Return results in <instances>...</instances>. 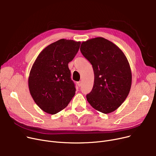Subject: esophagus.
I'll return each mask as SVG.
<instances>
[{"label": "esophagus", "instance_id": "esophagus-1", "mask_svg": "<svg viewBox=\"0 0 156 156\" xmlns=\"http://www.w3.org/2000/svg\"><path fill=\"white\" fill-rule=\"evenodd\" d=\"M77 85L79 87H81V81H78V82H77Z\"/></svg>", "mask_w": 156, "mask_h": 156}]
</instances>
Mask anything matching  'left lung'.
<instances>
[{
    "label": "left lung",
    "mask_w": 156,
    "mask_h": 156,
    "mask_svg": "<svg viewBox=\"0 0 156 156\" xmlns=\"http://www.w3.org/2000/svg\"><path fill=\"white\" fill-rule=\"evenodd\" d=\"M80 51L94 73L93 88L87 95L88 102L102 113L113 112L126 99L132 85V72L125 55L102 37L82 42Z\"/></svg>",
    "instance_id": "obj_1"
}]
</instances>
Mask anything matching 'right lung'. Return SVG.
Masks as SVG:
<instances>
[{"mask_svg": "<svg viewBox=\"0 0 156 156\" xmlns=\"http://www.w3.org/2000/svg\"><path fill=\"white\" fill-rule=\"evenodd\" d=\"M80 42L61 39L40 53L31 68L28 87L31 97L44 112L55 114L64 109L75 94L68 63L78 52Z\"/></svg>", "mask_w": 156, "mask_h": 156, "instance_id": "obj_1", "label": "right lung"}]
</instances>
